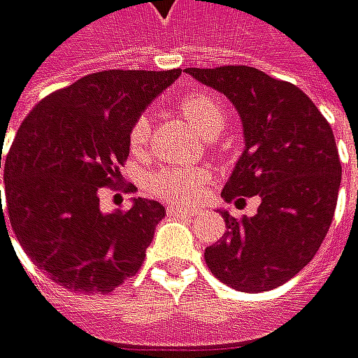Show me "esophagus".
I'll return each mask as SVG.
<instances>
[{"mask_svg":"<svg viewBox=\"0 0 358 358\" xmlns=\"http://www.w3.org/2000/svg\"><path fill=\"white\" fill-rule=\"evenodd\" d=\"M166 212L173 216V214H179V216H197L199 212L197 210H187V208H181V206H173V203H169L166 206Z\"/></svg>","mask_w":358,"mask_h":358,"instance_id":"obj_1","label":"esophagus"}]
</instances>
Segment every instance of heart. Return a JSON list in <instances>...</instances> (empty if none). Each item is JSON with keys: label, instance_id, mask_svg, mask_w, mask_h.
<instances>
[{"label": "heart", "instance_id": "obj_1", "mask_svg": "<svg viewBox=\"0 0 358 358\" xmlns=\"http://www.w3.org/2000/svg\"><path fill=\"white\" fill-rule=\"evenodd\" d=\"M179 114L203 138L217 136L226 124L224 103L216 95H210V93L185 95L179 103ZM148 132H150V124L144 115H141L128 132V146L134 155L144 150V146L148 142ZM206 183H208L206 171L161 169L150 177L148 187H150V192L157 193L163 199L175 201V203H189L199 197Z\"/></svg>", "mask_w": 358, "mask_h": 358}]
</instances>
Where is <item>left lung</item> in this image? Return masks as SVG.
I'll use <instances>...</instances> for the list:
<instances>
[{
	"mask_svg": "<svg viewBox=\"0 0 358 358\" xmlns=\"http://www.w3.org/2000/svg\"><path fill=\"white\" fill-rule=\"evenodd\" d=\"M185 73L224 93L243 122L244 150L222 189L224 201L261 195L257 216L220 212L228 232L206 248V265L232 289H275L314 259L328 234L343 177L332 128L299 87L259 69Z\"/></svg>",
	"mask_w": 358,
	"mask_h": 358,
	"instance_id": "obj_1",
	"label": "left lung"
}]
</instances>
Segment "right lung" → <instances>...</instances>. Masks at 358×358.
I'll return each instance as SVG.
<instances>
[{
    "mask_svg": "<svg viewBox=\"0 0 358 358\" xmlns=\"http://www.w3.org/2000/svg\"><path fill=\"white\" fill-rule=\"evenodd\" d=\"M179 75L181 69L85 75L22 122L6 159L0 222L6 212L17 243L55 283L110 294L138 273L165 208L134 197L126 212H101L99 187L117 183L132 124Z\"/></svg>",
    "mask_w": 358,
    "mask_h": 358,
    "instance_id": "add662e5",
    "label": "right lung"
}]
</instances>
